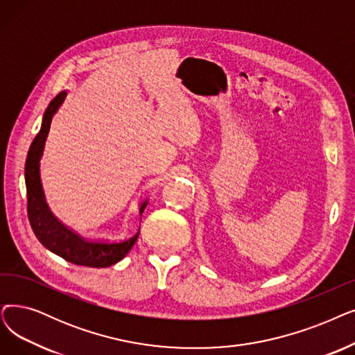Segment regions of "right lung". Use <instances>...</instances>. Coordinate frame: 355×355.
<instances>
[{"label":"right lung","mask_w":355,"mask_h":355,"mask_svg":"<svg viewBox=\"0 0 355 355\" xmlns=\"http://www.w3.org/2000/svg\"><path fill=\"white\" fill-rule=\"evenodd\" d=\"M67 91L59 94L49 103L48 109L44 110L42 126L39 133L30 145L26 166L24 178L27 189V214L30 226H32L36 238L46 250L67 259L68 263L76 266L103 268L110 267L123 258L132 250L137 234L125 239H110V238H85L78 235L75 230L59 222L56 216L51 211L40 180V159L43 155V149L48 133L51 129V123L59 107L64 104L67 98ZM148 206V198L139 205V214L142 216L145 207Z\"/></svg>","instance_id":"right-lung-1"}]
</instances>
